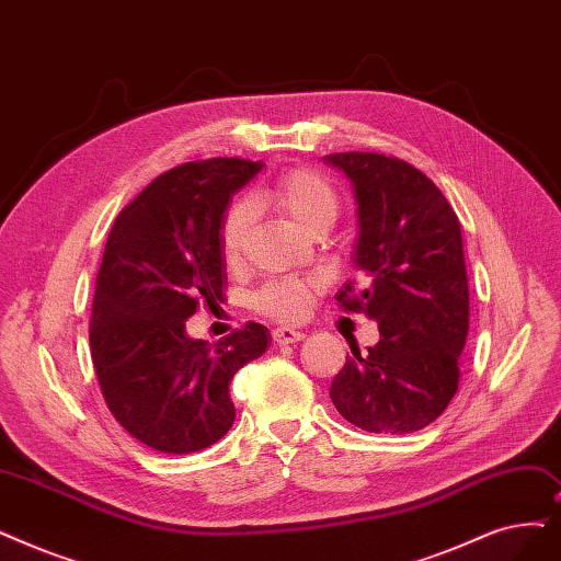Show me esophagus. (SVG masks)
Here are the masks:
<instances>
[{"label": "esophagus", "mask_w": 561, "mask_h": 561, "mask_svg": "<svg viewBox=\"0 0 561 561\" xmlns=\"http://www.w3.org/2000/svg\"><path fill=\"white\" fill-rule=\"evenodd\" d=\"M307 334L300 332V330H294V328H275L273 330V339L277 341L279 346L284 344H296V341H302Z\"/></svg>", "instance_id": "esophagus-1"}]
</instances>
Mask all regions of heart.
I'll use <instances>...</instances> for the list:
<instances>
[{"instance_id": "obj_1", "label": "heart", "mask_w": 561, "mask_h": 561, "mask_svg": "<svg viewBox=\"0 0 561 561\" xmlns=\"http://www.w3.org/2000/svg\"><path fill=\"white\" fill-rule=\"evenodd\" d=\"M252 205L255 208L271 206L284 213L290 222L311 236L313 231L330 229L336 222L339 194L334 185L313 169H290L267 187L252 192L250 204H233L220 225V252L229 265L240 259L242 248H245L254 222ZM316 288L319 284L307 279H275L261 286L250 298V305L267 319L284 323L300 321L311 305Z\"/></svg>"}]
</instances>
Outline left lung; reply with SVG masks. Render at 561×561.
Instances as JSON below:
<instances>
[{"mask_svg": "<svg viewBox=\"0 0 561 561\" xmlns=\"http://www.w3.org/2000/svg\"><path fill=\"white\" fill-rule=\"evenodd\" d=\"M357 204L353 263L359 284L344 311L378 323V344L353 351L330 387L339 415L369 433H412L443 415L458 389L470 290L454 208L412 164L380 153H332Z\"/></svg>", "mask_w": 561, "mask_h": 561, "instance_id": "left-lung-1", "label": "left lung"}]
</instances>
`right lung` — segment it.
<instances>
[{"mask_svg":"<svg viewBox=\"0 0 561 561\" xmlns=\"http://www.w3.org/2000/svg\"><path fill=\"white\" fill-rule=\"evenodd\" d=\"M263 162L210 158L169 169L116 215L95 279L91 359L116 422L146 447L190 454L236 420L229 382L271 346L250 321L217 344L185 321L222 302L220 225L233 194Z\"/></svg>","mask_w":561,"mask_h":561,"instance_id":"obj_1","label":"right lung"}]
</instances>
